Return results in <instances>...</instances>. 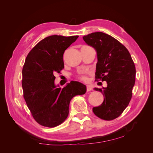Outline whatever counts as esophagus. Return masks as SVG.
<instances>
[{
	"label": "esophagus",
	"mask_w": 153,
	"mask_h": 153,
	"mask_svg": "<svg viewBox=\"0 0 153 153\" xmlns=\"http://www.w3.org/2000/svg\"><path fill=\"white\" fill-rule=\"evenodd\" d=\"M92 90V88L91 87V86H90V85H87L86 86V90L88 92L90 91V90Z\"/></svg>",
	"instance_id": "obj_1"
}]
</instances>
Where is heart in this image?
<instances>
[{
  "instance_id": "heart-1",
  "label": "heart",
  "mask_w": 153,
  "mask_h": 153,
  "mask_svg": "<svg viewBox=\"0 0 153 153\" xmlns=\"http://www.w3.org/2000/svg\"><path fill=\"white\" fill-rule=\"evenodd\" d=\"M80 77H81V79L82 80H84V81H86V77L85 76H81Z\"/></svg>"
}]
</instances>
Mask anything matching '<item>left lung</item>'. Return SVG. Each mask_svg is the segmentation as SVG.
<instances>
[{"instance_id": "left-lung-1", "label": "left lung", "mask_w": 153, "mask_h": 153, "mask_svg": "<svg viewBox=\"0 0 153 153\" xmlns=\"http://www.w3.org/2000/svg\"><path fill=\"white\" fill-rule=\"evenodd\" d=\"M83 39L97 52L96 79L107 84L102 89L94 88L102 93L104 101L92 111L102 120H113L130 101L135 84V65L128 49L110 35L97 32L84 36Z\"/></svg>"}]
</instances>
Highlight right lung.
Listing matches in <instances>:
<instances>
[{
  "instance_id": "1",
  "label": "right lung",
  "mask_w": 153,
  "mask_h": 153,
  "mask_svg": "<svg viewBox=\"0 0 153 153\" xmlns=\"http://www.w3.org/2000/svg\"><path fill=\"white\" fill-rule=\"evenodd\" d=\"M77 38L48 36L25 59L22 70L24 97L33 117L43 126L53 128L63 123L69 115L71 100L86 92V86L79 82L67 83L63 88L55 84V74L64 68V52Z\"/></svg>"
}]
</instances>
